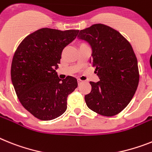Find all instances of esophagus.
<instances>
[{"label":"esophagus","mask_w":152,"mask_h":152,"mask_svg":"<svg viewBox=\"0 0 152 152\" xmlns=\"http://www.w3.org/2000/svg\"><path fill=\"white\" fill-rule=\"evenodd\" d=\"M83 82V80H80V79H78V83H79V84L82 83Z\"/></svg>","instance_id":"1"}]
</instances>
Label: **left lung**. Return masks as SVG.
<instances>
[{
	"mask_svg": "<svg viewBox=\"0 0 152 152\" xmlns=\"http://www.w3.org/2000/svg\"><path fill=\"white\" fill-rule=\"evenodd\" d=\"M77 38L90 45V63L96 67L100 79L90 82L92 90L85 96L86 105L100 115H116L131 102L138 86V66L133 48L121 33L102 24L81 30Z\"/></svg>",
	"mask_w": 152,
	"mask_h": 152,
	"instance_id": "1",
	"label": "left lung"
}]
</instances>
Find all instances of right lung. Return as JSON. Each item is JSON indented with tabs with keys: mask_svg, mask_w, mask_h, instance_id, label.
<instances>
[{
	"mask_svg": "<svg viewBox=\"0 0 152 152\" xmlns=\"http://www.w3.org/2000/svg\"><path fill=\"white\" fill-rule=\"evenodd\" d=\"M80 31L44 28L28 35L18 47L11 63V81L21 104L38 119L51 121L67 109V96L77 80L58 78L56 69L63 48Z\"/></svg>",
	"mask_w": 152,
	"mask_h": 152,
	"instance_id": "right-lung-1",
	"label": "right lung"
}]
</instances>
